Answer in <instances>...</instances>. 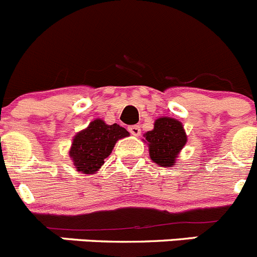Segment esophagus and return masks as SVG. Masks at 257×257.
<instances>
[{
    "instance_id": "esophagus-1",
    "label": "esophagus",
    "mask_w": 257,
    "mask_h": 257,
    "mask_svg": "<svg viewBox=\"0 0 257 257\" xmlns=\"http://www.w3.org/2000/svg\"><path fill=\"white\" fill-rule=\"evenodd\" d=\"M128 131H130L131 135H134V136H139L140 133H142V130H140V126H138V124H134V126L128 127Z\"/></svg>"
}]
</instances>
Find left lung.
Instances as JSON below:
<instances>
[{
	"label": "left lung",
	"mask_w": 257,
	"mask_h": 257,
	"mask_svg": "<svg viewBox=\"0 0 257 257\" xmlns=\"http://www.w3.org/2000/svg\"><path fill=\"white\" fill-rule=\"evenodd\" d=\"M152 161L161 167H171L179 153L187 144V134L181 122L170 117H161L154 128L144 134Z\"/></svg>",
	"instance_id": "8db88e82"
}]
</instances>
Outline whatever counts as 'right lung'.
<instances>
[{"label":"right lung","instance_id":"right-lung-1","mask_svg":"<svg viewBox=\"0 0 257 257\" xmlns=\"http://www.w3.org/2000/svg\"><path fill=\"white\" fill-rule=\"evenodd\" d=\"M128 135V131L119 124H106L97 118L73 138L69 151L70 160L73 161L77 171L95 174L112 153L115 143Z\"/></svg>","mask_w":257,"mask_h":257}]
</instances>
